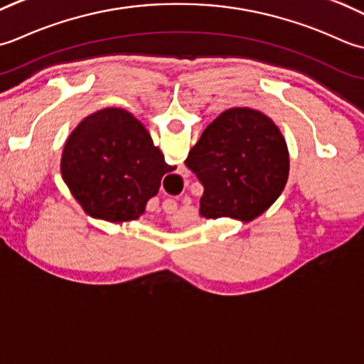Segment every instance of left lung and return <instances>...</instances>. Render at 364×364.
Instances as JSON below:
<instances>
[{
  "instance_id": "8db88e82",
  "label": "left lung",
  "mask_w": 364,
  "mask_h": 364,
  "mask_svg": "<svg viewBox=\"0 0 364 364\" xmlns=\"http://www.w3.org/2000/svg\"><path fill=\"white\" fill-rule=\"evenodd\" d=\"M185 165L204 187L203 217L250 221L283 191L289 155L272 119L256 109L232 108L207 125Z\"/></svg>"
}]
</instances>
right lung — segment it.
<instances>
[{
    "label": "right lung",
    "instance_id": "right-lung-1",
    "mask_svg": "<svg viewBox=\"0 0 364 364\" xmlns=\"http://www.w3.org/2000/svg\"><path fill=\"white\" fill-rule=\"evenodd\" d=\"M138 119L121 108L87 116L65 143L61 173L87 215L107 221L136 220L161 177L174 171Z\"/></svg>",
    "mask_w": 364,
    "mask_h": 364
}]
</instances>
